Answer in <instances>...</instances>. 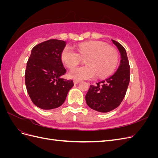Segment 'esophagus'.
<instances>
[{
  "mask_svg": "<svg viewBox=\"0 0 158 158\" xmlns=\"http://www.w3.org/2000/svg\"><path fill=\"white\" fill-rule=\"evenodd\" d=\"M80 82V80H74V84H79Z\"/></svg>",
  "mask_w": 158,
  "mask_h": 158,
  "instance_id": "esophagus-1",
  "label": "esophagus"
}]
</instances>
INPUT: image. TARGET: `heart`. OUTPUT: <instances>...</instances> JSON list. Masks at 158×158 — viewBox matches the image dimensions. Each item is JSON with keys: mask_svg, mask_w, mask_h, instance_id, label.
<instances>
[{"mask_svg": "<svg viewBox=\"0 0 158 158\" xmlns=\"http://www.w3.org/2000/svg\"><path fill=\"white\" fill-rule=\"evenodd\" d=\"M76 52L73 48L66 47L60 55L63 63L69 69L77 65L82 58L85 59L87 65L76 67L70 70L69 76L77 80L93 79L109 76L115 69L117 64V54L111 47L106 46L98 41H88L79 44Z\"/></svg>", "mask_w": 158, "mask_h": 158, "instance_id": "obj_1", "label": "heart"}]
</instances>
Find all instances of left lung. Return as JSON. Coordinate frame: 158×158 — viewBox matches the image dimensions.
Returning <instances> with one entry per match:
<instances>
[{
  "label": "left lung",
  "mask_w": 158,
  "mask_h": 158,
  "mask_svg": "<svg viewBox=\"0 0 158 158\" xmlns=\"http://www.w3.org/2000/svg\"><path fill=\"white\" fill-rule=\"evenodd\" d=\"M121 55L117 70L110 77L96 85H91L85 95L88 106L95 111L107 113L117 108L125 96L130 81V66L127 52L123 46L111 40Z\"/></svg>",
  "instance_id": "obj_1"
}]
</instances>
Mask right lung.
Segmentation results:
<instances>
[{"mask_svg": "<svg viewBox=\"0 0 158 158\" xmlns=\"http://www.w3.org/2000/svg\"><path fill=\"white\" fill-rule=\"evenodd\" d=\"M66 46L64 41L50 40L35 45L27 60L25 73L27 92L35 106L49 110L63 104L73 80L60 76L66 73L60 55Z\"/></svg>", "mask_w": 158, "mask_h": 158, "instance_id": "add662e5", "label": "right lung"}]
</instances>
